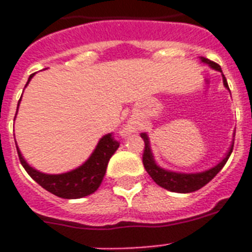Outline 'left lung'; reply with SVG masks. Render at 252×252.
Here are the masks:
<instances>
[{
    "label": "left lung",
    "instance_id": "8db88e82",
    "mask_svg": "<svg viewBox=\"0 0 252 252\" xmlns=\"http://www.w3.org/2000/svg\"><path fill=\"white\" fill-rule=\"evenodd\" d=\"M200 61L204 63V64L209 65L212 69H215V70H217V72H220L222 74L221 66H220L219 64H216V63H213V61L211 60H208L205 57H200ZM222 81L223 86L229 90V85H227V81L223 74ZM234 136H233V137H234ZM141 138L144 140V142H145V150H144V156H142V162H144V167H145V170L148 171V174L152 176V179H153L159 187L165 188L167 191L178 192V193H189V192H195L197 191V189H200L201 187H204L205 184L209 183V182L221 171V168L225 166V163H226L229 157H230L231 152H233V146H234V140H233L230 148L227 150V153L225 154V157H223L217 165L213 166V167L211 168H208L205 171L178 172L171 171V170H166V168L157 165V162L154 159L152 148H150L149 136L146 133H141Z\"/></svg>",
    "mask_w": 252,
    "mask_h": 252
}]
</instances>
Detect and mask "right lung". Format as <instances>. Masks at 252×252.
<instances>
[{
  "mask_svg": "<svg viewBox=\"0 0 252 252\" xmlns=\"http://www.w3.org/2000/svg\"><path fill=\"white\" fill-rule=\"evenodd\" d=\"M32 77L33 74L30 76L26 86L29 85ZM21 99L18 102V107H19ZM118 148L119 142L115 141L112 133L104 134L98 141L94 152L82 165L63 174H45V172L39 171L27 163L18 146L17 152L22 166L29 172V175L37 184H40L44 189L63 199H81V197L94 193L102 184L103 178L106 175L108 161L118 150Z\"/></svg>",
  "mask_w": 252,
  "mask_h": 252,
  "instance_id": "add662e5",
  "label": "right lung"
}]
</instances>
